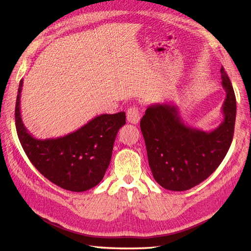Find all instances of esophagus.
Instances as JSON below:
<instances>
[{
	"instance_id": "obj_1",
	"label": "esophagus",
	"mask_w": 251,
	"mask_h": 251,
	"mask_svg": "<svg viewBox=\"0 0 251 251\" xmlns=\"http://www.w3.org/2000/svg\"><path fill=\"white\" fill-rule=\"evenodd\" d=\"M126 120L128 123L134 124V125L138 124V121L140 120V113L137 107H135L134 105V107H131L126 111Z\"/></svg>"
}]
</instances>
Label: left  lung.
Wrapping results in <instances>:
<instances>
[{"label":"left lung","instance_id":"8db88e82","mask_svg":"<svg viewBox=\"0 0 251 251\" xmlns=\"http://www.w3.org/2000/svg\"><path fill=\"white\" fill-rule=\"evenodd\" d=\"M226 92L224 119L211 132L186 126L176 105L151 104L140 121L149 165L154 179L165 189L187 191L207 179L221 164L233 137L237 102L231 81L221 68Z\"/></svg>","mask_w":251,"mask_h":251}]
</instances>
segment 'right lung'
<instances>
[{"label": "right lung", "instance_id": "right-lung-1", "mask_svg": "<svg viewBox=\"0 0 251 251\" xmlns=\"http://www.w3.org/2000/svg\"><path fill=\"white\" fill-rule=\"evenodd\" d=\"M20 81L16 103V126L27 157L44 177L71 192H85L102 180L111 161L114 141L126 125V113L101 114L77 131L63 137L36 139L21 117Z\"/></svg>", "mask_w": 251, "mask_h": 251}]
</instances>
